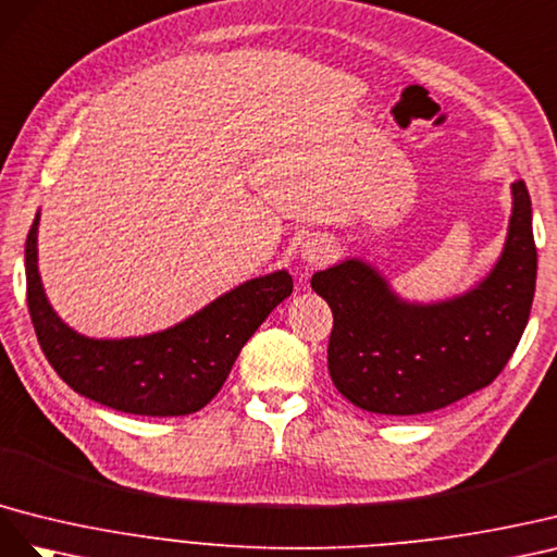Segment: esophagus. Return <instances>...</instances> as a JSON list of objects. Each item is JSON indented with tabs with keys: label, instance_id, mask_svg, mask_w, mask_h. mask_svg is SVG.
Listing matches in <instances>:
<instances>
[{
	"label": "esophagus",
	"instance_id": "obj_1",
	"mask_svg": "<svg viewBox=\"0 0 557 557\" xmlns=\"http://www.w3.org/2000/svg\"><path fill=\"white\" fill-rule=\"evenodd\" d=\"M331 243L324 240V237H314V240H308L304 247V261L310 265H322L331 257Z\"/></svg>",
	"mask_w": 557,
	"mask_h": 557
}]
</instances>
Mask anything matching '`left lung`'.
Segmentation results:
<instances>
[{
    "mask_svg": "<svg viewBox=\"0 0 557 557\" xmlns=\"http://www.w3.org/2000/svg\"><path fill=\"white\" fill-rule=\"evenodd\" d=\"M497 265L479 287L441 304H408L369 263L347 259L310 284L333 312L329 375L361 410L418 416L487 387L516 352L536 284L532 200L513 182Z\"/></svg>",
    "mask_w": 557,
    "mask_h": 557,
    "instance_id": "1",
    "label": "left lung"
}]
</instances>
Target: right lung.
I'll use <instances>...</instances> for the list:
<instances>
[{
    "label": "right lung",
    "mask_w": 557,
    "mask_h": 557,
    "mask_svg": "<svg viewBox=\"0 0 557 557\" xmlns=\"http://www.w3.org/2000/svg\"><path fill=\"white\" fill-rule=\"evenodd\" d=\"M39 214L25 243L27 308L55 373L86 399L133 416L174 418L208 406L243 345L294 289L287 270L249 280L188 320L151 336L95 341L70 329L44 294L37 265Z\"/></svg>",
    "instance_id": "right-lung-1"
}]
</instances>
